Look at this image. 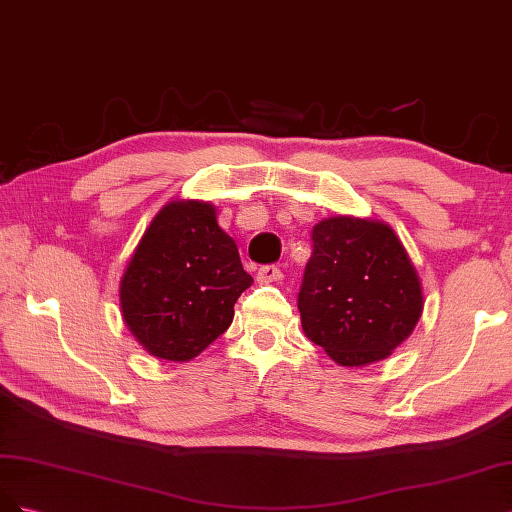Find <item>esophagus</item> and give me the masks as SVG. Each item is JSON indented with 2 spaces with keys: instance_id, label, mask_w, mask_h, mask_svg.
Returning <instances> with one entry per match:
<instances>
[{
  "instance_id": "1",
  "label": "esophagus",
  "mask_w": 512,
  "mask_h": 512,
  "mask_svg": "<svg viewBox=\"0 0 512 512\" xmlns=\"http://www.w3.org/2000/svg\"><path fill=\"white\" fill-rule=\"evenodd\" d=\"M283 278V272H280V268L276 266H261L257 270V283L261 285H270V283H276V280Z\"/></svg>"
}]
</instances>
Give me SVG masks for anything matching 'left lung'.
<instances>
[{
    "mask_svg": "<svg viewBox=\"0 0 512 512\" xmlns=\"http://www.w3.org/2000/svg\"><path fill=\"white\" fill-rule=\"evenodd\" d=\"M423 302L415 263L385 221L336 214L312 229L300 319L338 366L387 359L417 327Z\"/></svg>",
    "mask_w": 512,
    "mask_h": 512,
    "instance_id": "1",
    "label": "left lung"
}]
</instances>
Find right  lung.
Listing matches in <instances>:
<instances>
[{
	"label": "right lung",
	"mask_w": 512,
	"mask_h": 512,
	"mask_svg": "<svg viewBox=\"0 0 512 512\" xmlns=\"http://www.w3.org/2000/svg\"><path fill=\"white\" fill-rule=\"evenodd\" d=\"M251 283L217 208L174 200L155 214L121 276V315L148 355L191 361L232 325Z\"/></svg>",
	"instance_id": "obj_1"
}]
</instances>
